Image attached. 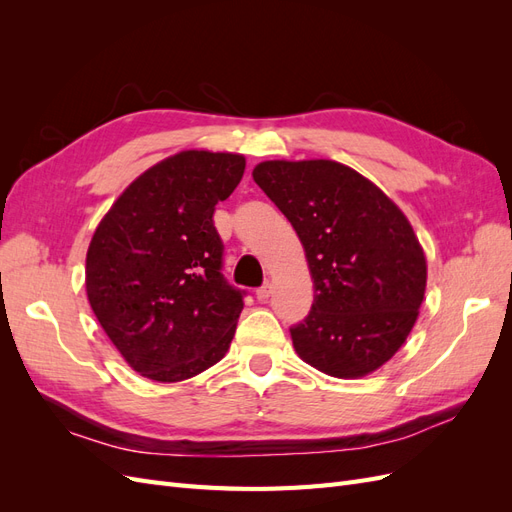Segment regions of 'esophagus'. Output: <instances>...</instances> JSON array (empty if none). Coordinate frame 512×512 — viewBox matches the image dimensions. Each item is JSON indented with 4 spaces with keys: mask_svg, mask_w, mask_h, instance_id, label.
<instances>
[{
    "mask_svg": "<svg viewBox=\"0 0 512 512\" xmlns=\"http://www.w3.org/2000/svg\"><path fill=\"white\" fill-rule=\"evenodd\" d=\"M273 294V284H269V282H265L262 284L258 290H256V297H258V301H267L269 297Z\"/></svg>",
    "mask_w": 512,
    "mask_h": 512,
    "instance_id": "esophagus-1",
    "label": "esophagus"
}]
</instances>
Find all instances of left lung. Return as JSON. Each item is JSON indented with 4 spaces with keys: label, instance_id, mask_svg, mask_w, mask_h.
Listing matches in <instances>:
<instances>
[{
    "label": "left lung",
    "instance_id": "1",
    "mask_svg": "<svg viewBox=\"0 0 512 512\" xmlns=\"http://www.w3.org/2000/svg\"><path fill=\"white\" fill-rule=\"evenodd\" d=\"M252 177L297 230L312 271V312L290 327L294 350L335 378L376 371L406 342L425 297L427 262L408 218L333 160H269Z\"/></svg>",
    "mask_w": 512,
    "mask_h": 512
}]
</instances>
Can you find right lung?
<instances>
[{
	"instance_id": "add662e5",
	"label": "right lung",
	"mask_w": 512,
	"mask_h": 512,
	"mask_svg": "<svg viewBox=\"0 0 512 512\" xmlns=\"http://www.w3.org/2000/svg\"><path fill=\"white\" fill-rule=\"evenodd\" d=\"M239 153L181 151L132 181L87 250L85 286L104 333L138 374L188 380L230 348L243 294L222 275L213 211L239 185Z\"/></svg>"
}]
</instances>
